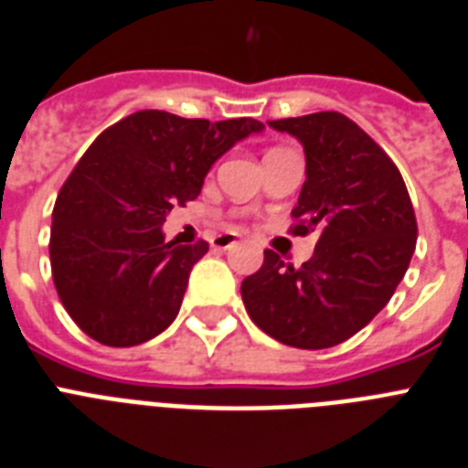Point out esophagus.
<instances>
[{
    "label": "esophagus",
    "instance_id": "obj_1",
    "mask_svg": "<svg viewBox=\"0 0 468 468\" xmlns=\"http://www.w3.org/2000/svg\"><path fill=\"white\" fill-rule=\"evenodd\" d=\"M233 245H238V235L235 233H218L211 238V247L214 250H230Z\"/></svg>",
    "mask_w": 468,
    "mask_h": 468
}]
</instances>
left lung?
<instances>
[{
    "mask_svg": "<svg viewBox=\"0 0 468 468\" xmlns=\"http://www.w3.org/2000/svg\"><path fill=\"white\" fill-rule=\"evenodd\" d=\"M307 156V180L292 209V235L319 228L314 257L285 264L273 250L242 281L250 319L278 343L324 349L359 333L410 269L416 216L390 156L337 112L269 121Z\"/></svg>",
    "mask_w": 468,
    "mask_h": 468,
    "instance_id": "8db88e82",
    "label": "left lung"
}]
</instances>
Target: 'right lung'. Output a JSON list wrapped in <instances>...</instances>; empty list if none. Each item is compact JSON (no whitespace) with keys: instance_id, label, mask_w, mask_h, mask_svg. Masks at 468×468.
<instances>
[{"instance_id":"right-lung-1","label":"right lung","mask_w":468,"mask_h":468,"mask_svg":"<svg viewBox=\"0 0 468 468\" xmlns=\"http://www.w3.org/2000/svg\"><path fill=\"white\" fill-rule=\"evenodd\" d=\"M261 128L144 109L90 144L58 190L49 238L58 300L82 333L133 347L174 324L209 242H166L161 226L202 192L218 156Z\"/></svg>"}]
</instances>
